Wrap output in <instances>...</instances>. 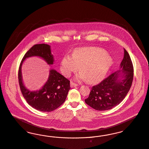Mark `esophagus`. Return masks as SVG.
Instances as JSON below:
<instances>
[{
  "label": "esophagus",
  "mask_w": 149,
  "mask_h": 149,
  "mask_svg": "<svg viewBox=\"0 0 149 149\" xmlns=\"http://www.w3.org/2000/svg\"><path fill=\"white\" fill-rule=\"evenodd\" d=\"M76 86H77V84H75V83H73V82H71V87H72V88H73V87H76Z\"/></svg>",
  "instance_id": "esophagus-1"
}]
</instances>
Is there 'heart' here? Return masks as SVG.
Returning <instances> with one entry per match:
<instances>
[{"label": "heart", "instance_id": "b5f03b06", "mask_svg": "<svg viewBox=\"0 0 149 149\" xmlns=\"http://www.w3.org/2000/svg\"><path fill=\"white\" fill-rule=\"evenodd\" d=\"M113 63L111 57L104 50L98 47H84L76 49L73 55L63 56L61 70L63 74L69 77L72 72H80L77 79H87L89 83L94 84L100 81L109 70Z\"/></svg>", "mask_w": 149, "mask_h": 149}]
</instances>
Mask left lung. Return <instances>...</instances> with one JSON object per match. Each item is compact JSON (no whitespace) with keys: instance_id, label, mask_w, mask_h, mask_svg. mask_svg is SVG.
I'll return each mask as SVG.
<instances>
[{"instance_id":"left-lung-1","label":"left lung","mask_w":149,"mask_h":149,"mask_svg":"<svg viewBox=\"0 0 149 149\" xmlns=\"http://www.w3.org/2000/svg\"><path fill=\"white\" fill-rule=\"evenodd\" d=\"M133 67L130 56L124 49L120 69L91 88L85 102L94 109L109 110L119 104L128 93L133 81Z\"/></svg>"}]
</instances>
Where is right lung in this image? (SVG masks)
Here are the masks:
<instances>
[{"label":"right lung","mask_w":149,"mask_h":149,"mask_svg":"<svg viewBox=\"0 0 149 149\" xmlns=\"http://www.w3.org/2000/svg\"><path fill=\"white\" fill-rule=\"evenodd\" d=\"M39 56L47 64L54 63L50 46L45 44L33 45L24 55L18 71V82L21 93L27 103L32 108L41 111H52L65 102L71 88L70 81L54 70H50L49 78L42 87L37 91H30L22 82L21 68L24 61L29 57Z\"/></svg>","instance_id":"add662e5"}]
</instances>
